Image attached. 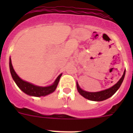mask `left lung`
Returning <instances> with one entry per match:
<instances>
[{"instance_id":"8db88e82","label":"left lung","mask_w":133,"mask_h":133,"mask_svg":"<svg viewBox=\"0 0 133 133\" xmlns=\"http://www.w3.org/2000/svg\"><path fill=\"white\" fill-rule=\"evenodd\" d=\"M125 74H126V70H124V74L121 77V79L118 81V82L116 84L112 86L111 88L105 89L103 90L99 91V92H88V91L83 90V89H81L80 86L79 85L78 83L77 82V88L79 94L83 96L85 99H89L90 101H101L105 99H108L110 97H112L115 93L118 90V89L119 88L121 85H122V82L124 81V77H125Z\"/></svg>"}]
</instances>
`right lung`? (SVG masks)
I'll use <instances>...</instances> for the list:
<instances>
[{
	"mask_svg": "<svg viewBox=\"0 0 133 133\" xmlns=\"http://www.w3.org/2000/svg\"><path fill=\"white\" fill-rule=\"evenodd\" d=\"M9 70H10V73H11L12 79L16 83V84L17 85L18 87L24 93H25L30 96H32V97H45L46 95H50L54 92L58 85L59 79L62 75V74L58 75L52 85L43 87V86L34 85L33 83L24 81L18 77V75L16 74L13 66H12L11 58H9Z\"/></svg>",
	"mask_w": 133,
	"mask_h": 133,
	"instance_id": "obj_1",
	"label": "right lung"
}]
</instances>
